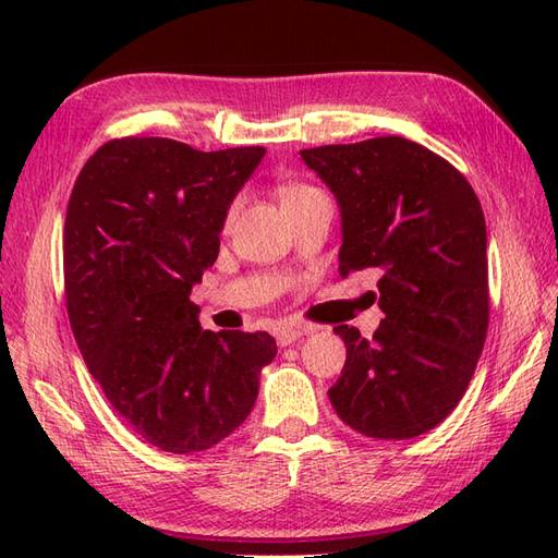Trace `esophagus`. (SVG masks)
Instances as JSON below:
<instances>
[{
	"instance_id": "obj_1",
	"label": "esophagus",
	"mask_w": 558,
	"mask_h": 558,
	"mask_svg": "<svg viewBox=\"0 0 558 558\" xmlns=\"http://www.w3.org/2000/svg\"><path fill=\"white\" fill-rule=\"evenodd\" d=\"M312 326H306V324H298V322H290V324H282L278 330H276V340H278V345L280 348H288V345H292L294 340H300L302 336H306V333H312Z\"/></svg>"
}]
</instances>
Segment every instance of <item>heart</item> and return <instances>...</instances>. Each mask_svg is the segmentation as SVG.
I'll return each mask as SVG.
<instances>
[{
	"instance_id": "heart-1",
	"label": "heart",
	"mask_w": 558,
	"mask_h": 558,
	"mask_svg": "<svg viewBox=\"0 0 558 558\" xmlns=\"http://www.w3.org/2000/svg\"><path fill=\"white\" fill-rule=\"evenodd\" d=\"M300 192H310V186H290V189H286V192H282V198L292 196V194H300Z\"/></svg>"
}]
</instances>
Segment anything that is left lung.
Wrapping results in <instances>:
<instances>
[{
  "mask_svg": "<svg viewBox=\"0 0 558 558\" xmlns=\"http://www.w3.org/2000/svg\"><path fill=\"white\" fill-rule=\"evenodd\" d=\"M340 208V276L376 270L384 322L372 340L336 326L348 360L328 390L369 438L434 429L475 374L489 326L487 225L453 165L400 136L300 150Z\"/></svg>",
  "mask_w": 558,
  "mask_h": 558,
  "instance_id": "obj_1",
  "label": "left lung"
}]
</instances>
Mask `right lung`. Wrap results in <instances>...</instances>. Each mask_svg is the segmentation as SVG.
Returning a JSON list of instances; mask_svg holds the SVG:
<instances>
[{
    "label": "right lung",
    "instance_id": "add662e5",
    "mask_svg": "<svg viewBox=\"0 0 558 558\" xmlns=\"http://www.w3.org/2000/svg\"><path fill=\"white\" fill-rule=\"evenodd\" d=\"M264 156L260 146L204 153L117 138L83 165L69 196L64 288L76 345L120 417L168 453L228 438L278 352L260 330H204L189 300Z\"/></svg>",
    "mask_w": 558,
    "mask_h": 558
}]
</instances>
